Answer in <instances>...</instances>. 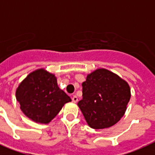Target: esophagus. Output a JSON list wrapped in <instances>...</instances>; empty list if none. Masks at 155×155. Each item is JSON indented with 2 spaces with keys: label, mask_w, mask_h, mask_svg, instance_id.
Returning <instances> with one entry per match:
<instances>
[{
  "label": "esophagus",
  "mask_w": 155,
  "mask_h": 155,
  "mask_svg": "<svg viewBox=\"0 0 155 155\" xmlns=\"http://www.w3.org/2000/svg\"><path fill=\"white\" fill-rule=\"evenodd\" d=\"M72 101L74 102V103H76V102L78 101V97L75 96V95H74L72 97Z\"/></svg>",
  "instance_id": "1"
}]
</instances>
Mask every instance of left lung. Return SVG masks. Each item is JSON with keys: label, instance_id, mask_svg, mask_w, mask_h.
<instances>
[{"label": "left lung", "instance_id": "1", "mask_svg": "<svg viewBox=\"0 0 155 155\" xmlns=\"http://www.w3.org/2000/svg\"><path fill=\"white\" fill-rule=\"evenodd\" d=\"M82 87L83 98L78 106L90 127H111L124 116L130 88L117 75L103 68L97 69L87 75Z\"/></svg>", "mask_w": 155, "mask_h": 155}]
</instances>
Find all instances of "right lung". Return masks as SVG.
<instances>
[{
	"instance_id": "1",
	"label": "right lung",
	"mask_w": 155,
	"mask_h": 155,
	"mask_svg": "<svg viewBox=\"0 0 155 155\" xmlns=\"http://www.w3.org/2000/svg\"><path fill=\"white\" fill-rule=\"evenodd\" d=\"M16 98L26 117L47 124L71 100L57 84L54 75L38 69L27 75L16 91Z\"/></svg>"
}]
</instances>
